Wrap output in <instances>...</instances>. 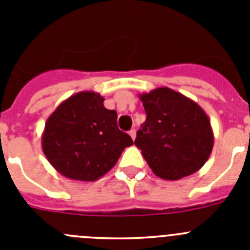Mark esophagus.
Returning a JSON list of instances; mask_svg holds the SVG:
<instances>
[{"label": "esophagus", "instance_id": "obj_1", "mask_svg": "<svg viewBox=\"0 0 250 250\" xmlns=\"http://www.w3.org/2000/svg\"><path fill=\"white\" fill-rule=\"evenodd\" d=\"M129 136L132 137V139L134 141V139H136V129H130L129 130Z\"/></svg>", "mask_w": 250, "mask_h": 250}]
</instances>
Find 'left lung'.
I'll list each match as a JSON object with an SVG mask.
<instances>
[{"label":"left lung","instance_id":"1","mask_svg":"<svg viewBox=\"0 0 250 250\" xmlns=\"http://www.w3.org/2000/svg\"><path fill=\"white\" fill-rule=\"evenodd\" d=\"M139 100L147 120L134 145L153 173L177 181L201 169L214 145L210 121L201 105L168 87L139 94Z\"/></svg>","mask_w":250,"mask_h":250}]
</instances>
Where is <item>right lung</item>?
Segmentation results:
<instances>
[{
  "label": "right lung",
  "mask_w": 250,
  "mask_h": 250,
  "mask_svg": "<svg viewBox=\"0 0 250 250\" xmlns=\"http://www.w3.org/2000/svg\"><path fill=\"white\" fill-rule=\"evenodd\" d=\"M103 101L96 92H78L61 103L44 125V156L67 178L97 181L133 145L118 129L117 112L105 108Z\"/></svg>",
  "instance_id": "add662e5"
}]
</instances>
